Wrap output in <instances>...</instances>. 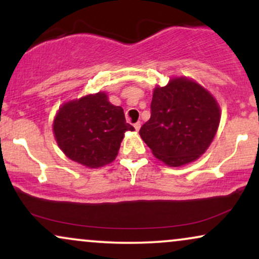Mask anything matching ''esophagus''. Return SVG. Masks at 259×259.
<instances>
[{
  "mask_svg": "<svg viewBox=\"0 0 259 259\" xmlns=\"http://www.w3.org/2000/svg\"><path fill=\"white\" fill-rule=\"evenodd\" d=\"M134 127H135V130H136V132H139V130H140V127H141V123H140V121H138V123H135V124H134Z\"/></svg>",
  "mask_w": 259,
  "mask_h": 259,
  "instance_id": "1",
  "label": "esophagus"
}]
</instances>
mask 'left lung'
I'll use <instances>...</instances> for the list:
<instances>
[{"label": "left lung", "instance_id": "8db88e82", "mask_svg": "<svg viewBox=\"0 0 259 259\" xmlns=\"http://www.w3.org/2000/svg\"><path fill=\"white\" fill-rule=\"evenodd\" d=\"M219 119L221 111L212 95L197 82L179 78L154 89L151 118L140 135L157 158L180 167L204 153Z\"/></svg>", "mask_w": 259, "mask_h": 259}]
</instances>
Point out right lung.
Wrapping results in <instances>:
<instances>
[{"instance_id":"1","label":"right lung","mask_w":259,"mask_h":259,"mask_svg":"<svg viewBox=\"0 0 259 259\" xmlns=\"http://www.w3.org/2000/svg\"><path fill=\"white\" fill-rule=\"evenodd\" d=\"M127 130L133 132L134 126L126 123L123 108L109 103L103 92L65 103L53 123L59 148L89 168L114 160Z\"/></svg>"}]
</instances>
